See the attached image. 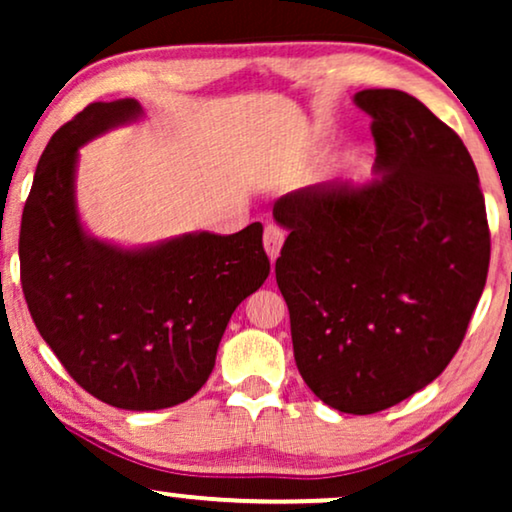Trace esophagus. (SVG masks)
I'll return each instance as SVG.
<instances>
[{
    "label": "esophagus",
    "mask_w": 512,
    "mask_h": 512,
    "mask_svg": "<svg viewBox=\"0 0 512 512\" xmlns=\"http://www.w3.org/2000/svg\"><path fill=\"white\" fill-rule=\"evenodd\" d=\"M284 244V230L275 226V223H270V226H265V233H263V247L268 251V256L275 261L279 256V249H282Z\"/></svg>",
    "instance_id": "obj_1"
}]
</instances>
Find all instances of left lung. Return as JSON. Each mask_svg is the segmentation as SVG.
Segmentation results:
<instances>
[{"instance_id": "obj_1", "label": "left lung", "mask_w": 512, "mask_h": 512, "mask_svg": "<svg viewBox=\"0 0 512 512\" xmlns=\"http://www.w3.org/2000/svg\"><path fill=\"white\" fill-rule=\"evenodd\" d=\"M377 177L286 193L275 263L296 366L321 401L373 415L424 389L464 340L489 270L478 170L457 132L403 90L368 88Z\"/></svg>"}]
</instances>
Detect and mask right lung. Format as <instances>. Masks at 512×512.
<instances>
[{"label": "right lung", "instance_id": "add662e5", "mask_svg": "<svg viewBox=\"0 0 512 512\" xmlns=\"http://www.w3.org/2000/svg\"><path fill=\"white\" fill-rule=\"evenodd\" d=\"M142 114L93 102L51 137L20 221V282L34 326L76 384L123 410L198 394L230 314L270 275L263 226L118 249L83 233L74 200L79 146Z\"/></svg>", "mask_w": 512, "mask_h": 512}]
</instances>
